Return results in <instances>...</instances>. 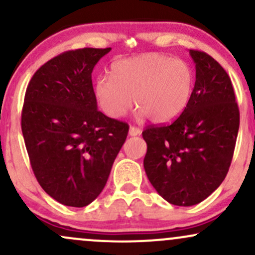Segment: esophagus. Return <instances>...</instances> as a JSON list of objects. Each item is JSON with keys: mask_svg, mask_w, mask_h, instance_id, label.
Segmentation results:
<instances>
[{"mask_svg": "<svg viewBox=\"0 0 255 255\" xmlns=\"http://www.w3.org/2000/svg\"><path fill=\"white\" fill-rule=\"evenodd\" d=\"M141 134V129L140 128L134 127V126H130L129 127V135L130 136H135V135H140Z\"/></svg>", "mask_w": 255, "mask_h": 255, "instance_id": "34e87169", "label": "esophagus"}]
</instances>
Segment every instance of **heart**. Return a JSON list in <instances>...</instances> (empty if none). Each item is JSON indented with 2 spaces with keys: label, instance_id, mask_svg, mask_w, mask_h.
<instances>
[{
  "label": "heart",
  "instance_id": "1",
  "mask_svg": "<svg viewBox=\"0 0 255 255\" xmlns=\"http://www.w3.org/2000/svg\"><path fill=\"white\" fill-rule=\"evenodd\" d=\"M194 80V71L187 61L150 52L116 61L111 78L98 79L95 93L99 107L110 118H122L135 103L140 118L148 116L156 124H165L186 109Z\"/></svg>",
  "mask_w": 255,
  "mask_h": 255
}]
</instances>
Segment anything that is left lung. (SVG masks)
<instances>
[{"label":"left lung","mask_w":255,"mask_h":255,"mask_svg":"<svg viewBox=\"0 0 255 255\" xmlns=\"http://www.w3.org/2000/svg\"><path fill=\"white\" fill-rule=\"evenodd\" d=\"M189 55L195 85L187 108L172 124L142 131L146 175L158 194L177 206L201 203L221 186L240 126L235 93L223 67L203 51Z\"/></svg>","instance_id":"left-lung-1"}]
</instances>
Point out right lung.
<instances>
[{
	"instance_id": "obj_1",
	"label": "right lung",
	"mask_w": 255,
	"mask_h": 255,
	"mask_svg": "<svg viewBox=\"0 0 255 255\" xmlns=\"http://www.w3.org/2000/svg\"><path fill=\"white\" fill-rule=\"evenodd\" d=\"M110 50L84 48L51 58L25 93L21 129L32 170L66 206H87L101 194L129 129L98 110L93 91V68Z\"/></svg>"
}]
</instances>
